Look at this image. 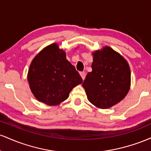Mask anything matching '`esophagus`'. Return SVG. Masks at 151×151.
Masks as SVG:
<instances>
[{"label": "esophagus", "instance_id": "1", "mask_svg": "<svg viewBox=\"0 0 151 151\" xmlns=\"http://www.w3.org/2000/svg\"><path fill=\"white\" fill-rule=\"evenodd\" d=\"M80 75H81V78H82L83 80H84V79H85V77H86V74H85V72H80Z\"/></svg>", "mask_w": 151, "mask_h": 151}]
</instances>
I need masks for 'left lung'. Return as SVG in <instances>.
I'll return each instance as SVG.
<instances>
[{"label":"left lung","instance_id":"left-lung-1","mask_svg":"<svg viewBox=\"0 0 151 151\" xmlns=\"http://www.w3.org/2000/svg\"><path fill=\"white\" fill-rule=\"evenodd\" d=\"M92 71L82 86L88 100L99 109L117 104L127 95L131 86V70L125 58L109 46L93 52Z\"/></svg>","mask_w":151,"mask_h":151}]
</instances>
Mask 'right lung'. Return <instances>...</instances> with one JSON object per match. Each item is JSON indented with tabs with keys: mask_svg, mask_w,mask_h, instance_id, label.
<instances>
[{
	"mask_svg": "<svg viewBox=\"0 0 151 151\" xmlns=\"http://www.w3.org/2000/svg\"><path fill=\"white\" fill-rule=\"evenodd\" d=\"M27 81L35 97L49 106L65 101L72 89L82 83L75 67L66 58L65 50L57 43L45 47L35 57Z\"/></svg>",
	"mask_w": 151,
	"mask_h": 151,
	"instance_id": "1",
	"label": "right lung"
}]
</instances>
